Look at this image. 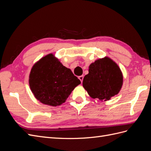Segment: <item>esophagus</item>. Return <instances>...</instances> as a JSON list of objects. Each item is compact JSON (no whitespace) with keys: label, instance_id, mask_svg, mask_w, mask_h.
Masks as SVG:
<instances>
[{"label":"esophagus","instance_id":"obj_1","mask_svg":"<svg viewBox=\"0 0 151 151\" xmlns=\"http://www.w3.org/2000/svg\"><path fill=\"white\" fill-rule=\"evenodd\" d=\"M79 80L81 81V83H83V79H84V76H79Z\"/></svg>","mask_w":151,"mask_h":151}]
</instances>
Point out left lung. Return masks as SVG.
<instances>
[{
  "mask_svg": "<svg viewBox=\"0 0 151 151\" xmlns=\"http://www.w3.org/2000/svg\"><path fill=\"white\" fill-rule=\"evenodd\" d=\"M123 84L120 67L108 57L100 58L89 67V74L84 76L83 85L94 99L107 101L118 94Z\"/></svg>",
  "mask_w": 151,
  "mask_h": 151,
  "instance_id": "left-lung-1",
  "label": "left lung"
}]
</instances>
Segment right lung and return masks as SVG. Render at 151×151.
<instances>
[{
    "label": "right lung",
    "mask_w": 151,
    "mask_h": 151,
    "mask_svg": "<svg viewBox=\"0 0 151 151\" xmlns=\"http://www.w3.org/2000/svg\"><path fill=\"white\" fill-rule=\"evenodd\" d=\"M35 97L52 106L63 103L72 91L81 84L70 68L63 66L52 53L40 59L32 67L29 77Z\"/></svg>",
    "instance_id": "right-lung-1"
}]
</instances>
